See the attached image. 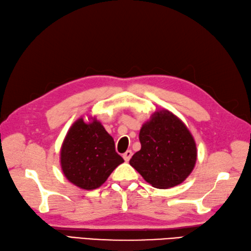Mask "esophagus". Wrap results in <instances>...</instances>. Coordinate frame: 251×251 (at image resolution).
Listing matches in <instances>:
<instances>
[{"instance_id":"1","label":"esophagus","mask_w":251,"mask_h":251,"mask_svg":"<svg viewBox=\"0 0 251 251\" xmlns=\"http://www.w3.org/2000/svg\"><path fill=\"white\" fill-rule=\"evenodd\" d=\"M131 156H132V152L130 150H128L123 154V158H124L125 161H129L130 158H131Z\"/></svg>"}]
</instances>
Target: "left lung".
<instances>
[{"label":"left lung","instance_id":"obj_1","mask_svg":"<svg viewBox=\"0 0 251 251\" xmlns=\"http://www.w3.org/2000/svg\"><path fill=\"white\" fill-rule=\"evenodd\" d=\"M141 150L129 164L155 188L179 185L194 170L197 147L189 129L176 115L158 110L142 125L139 133Z\"/></svg>","mask_w":251,"mask_h":251}]
</instances>
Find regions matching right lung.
Returning <instances> with one entry per match:
<instances>
[{"mask_svg": "<svg viewBox=\"0 0 251 251\" xmlns=\"http://www.w3.org/2000/svg\"><path fill=\"white\" fill-rule=\"evenodd\" d=\"M124 159L115 152L113 138L95 118L78 119L69 128L61 148V168L69 182L81 189L101 186Z\"/></svg>", "mask_w": 251, "mask_h": 251, "instance_id": "obj_1", "label": "right lung"}]
</instances>
